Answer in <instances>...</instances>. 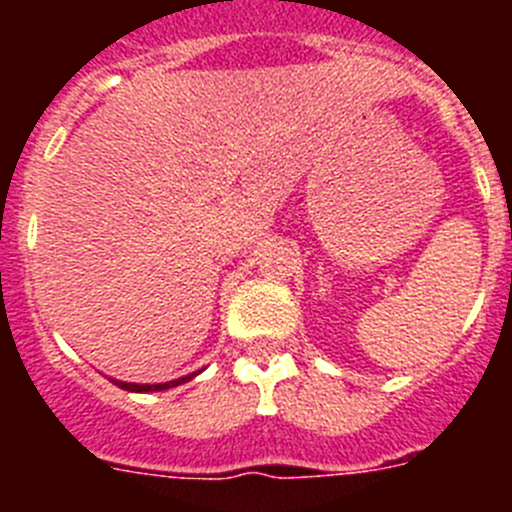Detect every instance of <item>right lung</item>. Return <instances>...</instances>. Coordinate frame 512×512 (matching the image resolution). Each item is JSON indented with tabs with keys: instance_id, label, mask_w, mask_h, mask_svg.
Instances as JSON below:
<instances>
[{
	"instance_id": "right-lung-1",
	"label": "right lung",
	"mask_w": 512,
	"mask_h": 512,
	"mask_svg": "<svg viewBox=\"0 0 512 512\" xmlns=\"http://www.w3.org/2000/svg\"><path fill=\"white\" fill-rule=\"evenodd\" d=\"M200 372H202V369H200ZM200 372H192V374H187V377L171 379V382H164V384H133V382H120V379H110V382L117 384L120 390H128V392H161V390H169V387H176V384L189 382V379L197 377Z\"/></svg>"
}]
</instances>
